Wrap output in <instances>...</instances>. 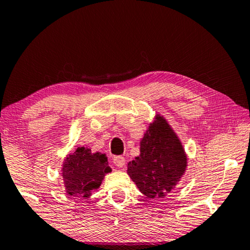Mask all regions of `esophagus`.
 Wrapping results in <instances>:
<instances>
[{"label":"esophagus","instance_id":"34e87169","mask_svg":"<svg viewBox=\"0 0 250 250\" xmlns=\"http://www.w3.org/2000/svg\"><path fill=\"white\" fill-rule=\"evenodd\" d=\"M112 162H114V164L117 167H123V166H125V158L124 157H122V156H117V157H115L114 158V160H112Z\"/></svg>","mask_w":250,"mask_h":250}]
</instances>
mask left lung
Wrapping results in <instances>:
<instances>
[{
  "mask_svg": "<svg viewBox=\"0 0 250 250\" xmlns=\"http://www.w3.org/2000/svg\"><path fill=\"white\" fill-rule=\"evenodd\" d=\"M188 157L182 142L164 116L156 114L140 141V155L127 164V174L141 193L164 198L184 175Z\"/></svg>",
  "mask_w": 250,
  "mask_h": 250,
  "instance_id": "1",
  "label": "left lung"
}]
</instances>
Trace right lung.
<instances>
[{
    "instance_id": "1",
    "label": "right lung",
    "mask_w": 250,
    "mask_h": 250,
    "mask_svg": "<svg viewBox=\"0 0 250 250\" xmlns=\"http://www.w3.org/2000/svg\"><path fill=\"white\" fill-rule=\"evenodd\" d=\"M105 153L92 152L87 146H78L63 160L62 175L69 196L88 198L100 188L105 174L110 173Z\"/></svg>"
}]
</instances>
